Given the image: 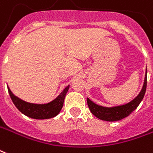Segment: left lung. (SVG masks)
<instances>
[{
    "label": "left lung",
    "instance_id": "left-lung-1",
    "mask_svg": "<svg viewBox=\"0 0 153 153\" xmlns=\"http://www.w3.org/2000/svg\"><path fill=\"white\" fill-rule=\"evenodd\" d=\"M146 88H147V70H146L143 88L139 95L134 100H132L131 102L123 105L114 106V107H104L101 105H97L96 103L91 101L89 98H87V102L91 114L94 116H96L97 118L107 122H116L129 116L139 106L140 102L143 99Z\"/></svg>",
    "mask_w": 153,
    "mask_h": 153
}]
</instances>
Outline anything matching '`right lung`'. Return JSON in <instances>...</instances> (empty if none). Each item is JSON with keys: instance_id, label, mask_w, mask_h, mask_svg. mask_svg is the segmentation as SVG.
<instances>
[{"instance_id": "obj_1", "label": "right lung", "mask_w": 153, "mask_h": 153, "mask_svg": "<svg viewBox=\"0 0 153 153\" xmlns=\"http://www.w3.org/2000/svg\"><path fill=\"white\" fill-rule=\"evenodd\" d=\"M7 88L12 101L21 113L34 119H48L56 117L62 110L65 95L69 90L70 85H68L56 99L47 104H33L26 102L14 96L8 86Z\"/></svg>"}]
</instances>
